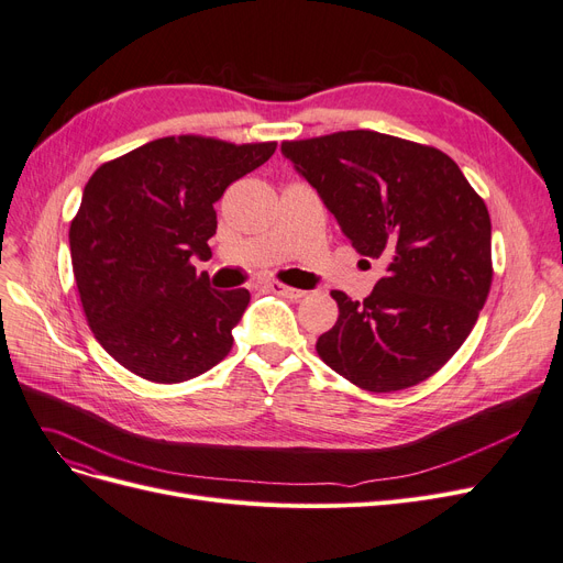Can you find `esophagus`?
Segmentation results:
<instances>
[{"label": "esophagus", "instance_id": "1", "mask_svg": "<svg viewBox=\"0 0 563 563\" xmlns=\"http://www.w3.org/2000/svg\"><path fill=\"white\" fill-rule=\"evenodd\" d=\"M266 289H268V291H274V295H280V297H285V299H295V301L306 297V291H303V289H297V287L283 285V283H278V280L266 283Z\"/></svg>", "mask_w": 563, "mask_h": 563}]
</instances>
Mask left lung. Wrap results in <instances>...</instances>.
<instances>
[{
    "label": "left lung",
    "mask_w": 563,
    "mask_h": 563,
    "mask_svg": "<svg viewBox=\"0 0 563 563\" xmlns=\"http://www.w3.org/2000/svg\"><path fill=\"white\" fill-rule=\"evenodd\" d=\"M356 253L386 260L363 303L333 289L338 322L317 354L352 384L417 386L460 350L493 285L490 213L453 158L375 131L280 144Z\"/></svg>",
    "instance_id": "8db88e82"
}]
</instances>
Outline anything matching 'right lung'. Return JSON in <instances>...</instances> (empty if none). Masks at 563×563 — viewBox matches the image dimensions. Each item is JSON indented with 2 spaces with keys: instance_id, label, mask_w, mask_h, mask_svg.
Masks as SVG:
<instances>
[{
  "instance_id": "right-lung-1",
  "label": "right lung",
  "mask_w": 563,
  "mask_h": 563,
  "mask_svg": "<svg viewBox=\"0 0 563 563\" xmlns=\"http://www.w3.org/2000/svg\"><path fill=\"white\" fill-rule=\"evenodd\" d=\"M276 152L169 135L103 163L70 221L73 276L103 350L142 379L179 384L232 350L249 289L218 291L192 257L211 255L213 202Z\"/></svg>"
}]
</instances>
